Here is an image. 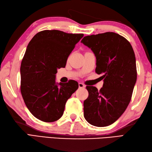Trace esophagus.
Instances as JSON below:
<instances>
[{"label":"esophagus","instance_id":"34e87169","mask_svg":"<svg viewBox=\"0 0 152 152\" xmlns=\"http://www.w3.org/2000/svg\"><path fill=\"white\" fill-rule=\"evenodd\" d=\"M78 86H79V88H84L85 87H86V86L83 84V83H82V82H79Z\"/></svg>","mask_w":152,"mask_h":152}]
</instances>
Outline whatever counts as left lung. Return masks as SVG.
Returning a JSON list of instances; mask_svg holds the SVG:
<instances>
[{
    "label": "left lung",
    "instance_id": "1",
    "mask_svg": "<svg viewBox=\"0 0 152 152\" xmlns=\"http://www.w3.org/2000/svg\"><path fill=\"white\" fill-rule=\"evenodd\" d=\"M81 42L94 53L95 72L104 81L99 91L86 87L83 115L91 125L106 127L119 119L131 101L137 78L134 52L129 42L112 32L86 36Z\"/></svg>",
    "mask_w": 152,
    "mask_h": 152
}]
</instances>
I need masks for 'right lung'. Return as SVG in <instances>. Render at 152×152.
<instances>
[{"mask_svg":"<svg viewBox=\"0 0 152 152\" xmlns=\"http://www.w3.org/2000/svg\"><path fill=\"white\" fill-rule=\"evenodd\" d=\"M83 37L45 30L28 43L21 64V93L28 110L40 120L53 122L61 118L67 100L78 89L74 80L57 83L56 74L58 69L65 67L69 55Z\"/></svg>","mask_w":152,"mask_h":152,"instance_id":"add662e5","label":"right lung"}]
</instances>
